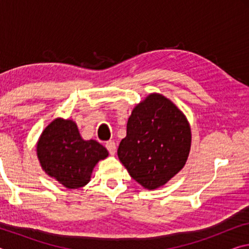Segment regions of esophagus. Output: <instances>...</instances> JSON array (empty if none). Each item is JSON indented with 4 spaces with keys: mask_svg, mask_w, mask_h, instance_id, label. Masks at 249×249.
Masks as SVG:
<instances>
[{
    "mask_svg": "<svg viewBox=\"0 0 249 249\" xmlns=\"http://www.w3.org/2000/svg\"><path fill=\"white\" fill-rule=\"evenodd\" d=\"M105 147H107V149L108 150V153L111 154L112 156H114L116 153V144L113 141H108L107 142V144H105Z\"/></svg>",
    "mask_w": 249,
    "mask_h": 249,
    "instance_id": "esophagus-1",
    "label": "esophagus"
}]
</instances>
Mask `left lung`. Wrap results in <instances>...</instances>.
I'll return each instance as SVG.
<instances>
[{
	"label": "left lung",
	"mask_w": 249,
	"mask_h": 249,
	"mask_svg": "<svg viewBox=\"0 0 249 249\" xmlns=\"http://www.w3.org/2000/svg\"><path fill=\"white\" fill-rule=\"evenodd\" d=\"M191 148V127L180 108L159 93H150L133 108L117 156L130 177L154 190L178 174Z\"/></svg>",
	"instance_id": "8db88e82"
}]
</instances>
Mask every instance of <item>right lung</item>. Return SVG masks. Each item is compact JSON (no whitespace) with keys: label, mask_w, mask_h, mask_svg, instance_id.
<instances>
[{"label":"right lung","mask_w":249,"mask_h":249,"mask_svg":"<svg viewBox=\"0 0 249 249\" xmlns=\"http://www.w3.org/2000/svg\"><path fill=\"white\" fill-rule=\"evenodd\" d=\"M36 154L49 177L67 189H79L89 183L96 163L108 151L94 140L84 141L72 120L58 117L40 134Z\"/></svg>","instance_id":"1"}]
</instances>
